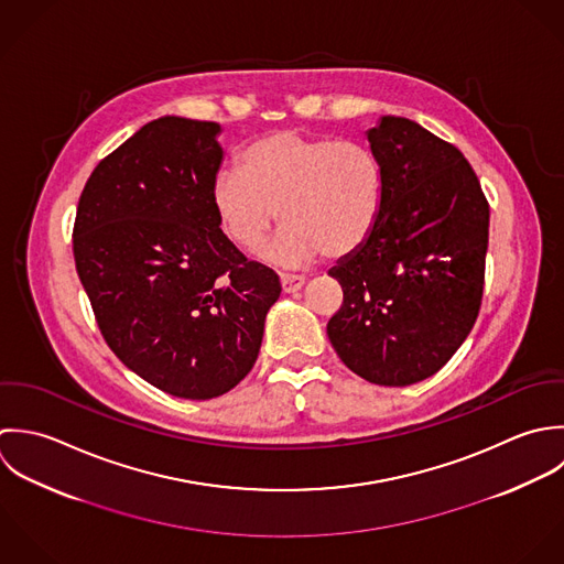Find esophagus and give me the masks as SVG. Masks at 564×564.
Instances as JSON below:
<instances>
[{
  "label": "esophagus",
  "mask_w": 564,
  "mask_h": 564,
  "mask_svg": "<svg viewBox=\"0 0 564 564\" xmlns=\"http://www.w3.org/2000/svg\"><path fill=\"white\" fill-rule=\"evenodd\" d=\"M305 285V276L303 274H281V288L285 294H292L296 290H301Z\"/></svg>",
  "instance_id": "34e87169"
}]
</instances>
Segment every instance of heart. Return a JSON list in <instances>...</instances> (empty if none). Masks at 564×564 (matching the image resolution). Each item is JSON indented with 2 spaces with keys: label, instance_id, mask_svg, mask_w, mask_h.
<instances>
[{
  "label": "heart",
  "instance_id": "heart-1",
  "mask_svg": "<svg viewBox=\"0 0 564 564\" xmlns=\"http://www.w3.org/2000/svg\"><path fill=\"white\" fill-rule=\"evenodd\" d=\"M237 170L214 181V209L226 235L257 250L281 218L288 225L268 248L272 261L301 265L321 250L339 259L377 225L386 176L377 152L359 139L272 130L237 154Z\"/></svg>",
  "mask_w": 564,
  "mask_h": 564
}]
</instances>
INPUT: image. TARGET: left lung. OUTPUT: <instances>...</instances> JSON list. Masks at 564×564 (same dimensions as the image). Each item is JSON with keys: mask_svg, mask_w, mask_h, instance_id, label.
Instances as JSON below:
<instances>
[{"mask_svg": "<svg viewBox=\"0 0 564 564\" xmlns=\"http://www.w3.org/2000/svg\"><path fill=\"white\" fill-rule=\"evenodd\" d=\"M386 194L368 239L329 274L344 301L327 325L339 359L377 386L438 372L484 296L490 207L464 154L405 117L368 130Z\"/></svg>", "mask_w": 564, "mask_h": 564, "instance_id": "8db88e82", "label": "left lung"}]
</instances>
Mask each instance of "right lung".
<instances>
[{"label": "right lung", "instance_id": "add662e5", "mask_svg": "<svg viewBox=\"0 0 564 564\" xmlns=\"http://www.w3.org/2000/svg\"><path fill=\"white\" fill-rule=\"evenodd\" d=\"M220 126L159 117L91 172L76 209L74 259L102 338L154 388L214 399L254 366L272 268L226 237L212 192Z\"/></svg>", "mask_w": 564, "mask_h": 564}]
</instances>
